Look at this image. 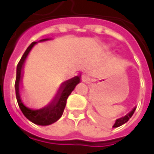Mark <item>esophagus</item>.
I'll return each instance as SVG.
<instances>
[{
  "mask_svg": "<svg viewBox=\"0 0 154 154\" xmlns=\"http://www.w3.org/2000/svg\"><path fill=\"white\" fill-rule=\"evenodd\" d=\"M82 81L85 82H88L90 81V78H89V77L87 76V75H83V76H82Z\"/></svg>",
  "mask_w": 154,
  "mask_h": 154,
  "instance_id": "obj_1",
  "label": "esophagus"
}]
</instances>
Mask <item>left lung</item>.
Listing matches in <instances>:
<instances>
[{
	"label": "left lung",
	"mask_w": 154,
	"mask_h": 154,
	"mask_svg": "<svg viewBox=\"0 0 154 154\" xmlns=\"http://www.w3.org/2000/svg\"><path fill=\"white\" fill-rule=\"evenodd\" d=\"M134 110H135V108L132 110V111H130L128 115H126L125 116H124L122 118H119V119H116V123L114 124L113 127L114 128H116V127H119V126L122 125L124 124H125L128 120H129L131 117H132L133 114L134 113Z\"/></svg>",
	"instance_id": "1"
}]
</instances>
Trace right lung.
<instances>
[{
	"instance_id": "obj_1",
	"label": "right lung",
	"mask_w": 154,
	"mask_h": 154,
	"mask_svg": "<svg viewBox=\"0 0 154 154\" xmlns=\"http://www.w3.org/2000/svg\"><path fill=\"white\" fill-rule=\"evenodd\" d=\"M47 40L46 39H42L40 41ZM36 44V42H33L23 54L21 59L17 65V69H16V79H15V95H16V99L17 102L22 113L24 116L31 122L35 125H48L53 123L56 122L57 119L60 118L63 113L64 108L66 106L67 103V99L68 96L72 93V91L74 90L77 84L80 82V76L79 77H75L72 78L70 80L65 82L62 84L60 89L57 92V96L55 97L54 100L51 102L48 106L44 107L40 110H32L28 107H26L21 101L20 97V81L21 77V69L23 67V64L25 63V60L27 55L31 50L33 46Z\"/></svg>"
}]
</instances>
